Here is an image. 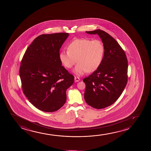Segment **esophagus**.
Segmentation results:
<instances>
[{
  "instance_id": "34e87169",
  "label": "esophagus",
  "mask_w": 151,
  "mask_h": 151,
  "mask_svg": "<svg viewBox=\"0 0 151 151\" xmlns=\"http://www.w3.org/2000/svg\"><path fill=\"white\" fill-rule=\"evenodd\" d=\"M75 81H76V82H78L80 81V78L78 77H75Z\"/></svg>"
}]
</instances>
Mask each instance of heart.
I'll use <instances>...</instances> for the list:
<instances>
[{"mask_svg": "<svg viewBox=\"0 0 151 151\" xmlns=\"http://www.w3.org/2000/svg\"><path fill=\"white\" fill-rule=\"evenodd\" d=\"M68 50H62L59 59L65 68H71L78 62L74 72L78 75L97 70L103 61L105 47L101 40L87 38L77 39L71 42Z\"/></svg>", "mask_w": 151, "mask_h": 151, "instance_id": "1", "label": "heart"}]
</instances>
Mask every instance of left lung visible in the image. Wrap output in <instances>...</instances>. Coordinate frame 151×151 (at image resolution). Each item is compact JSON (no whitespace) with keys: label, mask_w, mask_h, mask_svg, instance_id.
<instances>
[{"label":"left lung","mask_w":151,"mask_h":151,"mask_svg":"<svg viewBox=\"0 0 151 151\" xmlns=\"http://www.w3.org/2000/svg\"><path fill=\"white\" fill-rule=\"evenodd\" d=\"M97 34L105 47L103 61L96 70L83 79L86 84L85 100L95 109H103L119 99L127 82L128 61L126 55L118 42L105 31L100 29L86 31Z\"/></svg>","instance_id":"obj_1"}]
</instances>
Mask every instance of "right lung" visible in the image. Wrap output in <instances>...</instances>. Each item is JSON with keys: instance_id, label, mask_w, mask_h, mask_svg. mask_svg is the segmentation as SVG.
I'll return each mask as SVG.
<instances>
[{"instance_id": "right-lung-1", "label": "right lung", "mask_w": 151, "mask_h": 151, "mask_svg": "<svg viewBox=\"0 0 151 151\" xmlns=\"http://www.w3.org/2000/svg\"><path fill=\"white\" fill-rule=\"evenodd\" d=\"M68 33L41 35L27 48L19 68L23 92L41 111H56L66 100L74 77L62 66L59 51Z\"/></svg>"}]
</instances>
